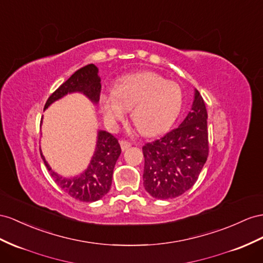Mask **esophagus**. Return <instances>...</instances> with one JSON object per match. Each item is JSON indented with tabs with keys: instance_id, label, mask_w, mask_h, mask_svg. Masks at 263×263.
<instances>
[{
	"instance_id": "1",
	"label": "esophagus",
	"mask_w": 263,
	"mask_h": 263,
	"mask_svg": "<svg viewBox=\"0 0 263 263\" xmlns=\"http://www.w3.org/2000/svg\"><path fill=\"white\" fill-rule=\"evenodd\" d=\"M120 144H121V149H122L123 151L127 150L132 145V143L129 142V141H126V140H121L120 141Z\"/></svg>"
}]
</instances>
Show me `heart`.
<instances>
[{
  "label": "heart",
  "instance_id": "heart-1",
  "mask_svg": "<svg viewBox=\"0 0 263 263\" xmlns=\"http://www.w3.org/2000/svg\"><path fill=\"white\" fill-rule=\"evenodd\" d=\"M101 104L106 120L116 122L131 109V119L144 136H156L169 127L183 104V93L174 81L145 71L120 79L113 94H103Z\"/></svg>",
  "mask_w": 263,
  "mask_h": 263
}]
</instances>
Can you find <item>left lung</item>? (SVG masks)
<instances>
[{"instance_id":"obj_1","label":"left lung","mask_w":263,"mask_h":263,"mask_svg":"<svg viewBox=\"0 0 263 263\" xmlns=\"http://www.w3.org/2000/svg\"><path fill=\"white\" fill-rule=\"evenodd\" d=\"M206 119L203 98L196 90L192 109L180 126L143 145V185L153 198H177L197 182L209 156Z\"/></svg>"}]
</instances>
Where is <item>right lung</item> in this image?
Here are the masks:
<instances>
[{"label":"right lung","mask_w":263,"mask_h":263,"mask_svg":"<svg viewBox=\"0 0 263 263\" xmlns=\"http://www.w3.org/2000/svg\"><path fill=\"white\" fill-rule=\"evenodd\" d=\"M81 92L85 94L92 102L98 103L101 93V83L98 76V67L87 64L74 72L63 84L49 97L44 105L46 109L54 101L61 99L67 93ZM42 122V121H41ZM41 157L45 166L55 183L74 199L83 202H93L103 198L109 192L112 184L113 169L121 154V146L116 137L105 131H99L97 147L87 169L74 178H62L52 171L42 152Z\"/></svg>","instance_id":"1"}]
</instances>
